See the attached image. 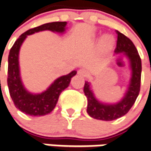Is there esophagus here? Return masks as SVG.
<instances>
[{
	"label": "esophagus",
	"mask_w": 151,
	"mask_h": 151,
	"mask_svg": "<svg viewBox=\"0 0 151 151\" xmlns=\"http://www.w3.org/2000/svg\"><path fill=\"white\" fill-rule=\"evenodd\" d=\"M88 71H87L86 69H84V68H81L80 69L79 71H78V74L80 75V76H83V77H85L88 76Z\"/></svg>",
	"instance_id": "obj_1"
}]
</instances>
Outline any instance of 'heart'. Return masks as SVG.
Segmentation results:
<instances>
[{
  "mask_svg": "<svg viewBox=\"0 0 151 151\" xmlns=\"http://www.w3.org/2000/svg\"><path fill=\"white\" fill-rule=\"evenodd\" d=\"M115 42V39L113 38V36L110 35H104L101 39V46L102 47H104V49L109 50L110 49L111 47H113V44Z\"/></svg>",
  "mask_w": 151,
  "mask_h": 151,
  "instance_id": "obj_1",
  "label": "heart"
}]
</instances>
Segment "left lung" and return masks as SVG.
I'll return each instance as SVG.
<instances>
[{
    "label": "left lung",
    "mask_w": 151,
    "mask_h": 151,
    "mask_svg": "<svg viewBox=\"0 0 151 151\" xmlns=\"http://www.w3.org/2000/svg\"><path fill=\"white\" fill-rule=\"evenodd\" d=\"M116 47L114 52L127 60L130 78L122 98L115 103L100 101L92 90V83L85 81L83 92L88 99L87 112L92 118L101 121H113L125 115L134 105L139 94L142 73V61L137 50L130 39L116 30Z\"/></svg>",
    "instance_id": "left-lung-1"
}]
</instances>
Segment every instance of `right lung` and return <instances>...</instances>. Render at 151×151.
<instances>
[{
	"instance_id": "obj_1",
	"label": "right lung",
	"mask_w": 151,
	"mask_h": 151,
	"mask_svg": "<svg viewBox=\"0 0 151 151\" xmlns=\"http://www.w3.org/2000/svg\"><path fill=\"white\" fill-rule=\"evenodd\" d=\"M67 22H55L46 23L42 26L27 30L14 42L9 55L7 83L9 94L17 109L22 113L32 116H40L50 113L55 109L61 92L67 88L71 79L76 75L77 71H71L69 74L59 76L45 91L35 93L28 91L24 85L21 76L19 65V52L24 41L28 35H34L44 30L54 33L64 34Z\"/></svg>"
}]
</instances>
